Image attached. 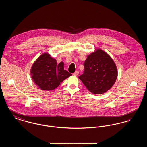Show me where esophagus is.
<instances>
[{"mask_svg": "<svg viewBox=\"0 0 147 147\" xmlns=\"http://www.w3.org/2000/svg\"><path fill=\"white\" fill-rule=\"evenodd\" d=\"M78 74H79V71H75V72L73 73V75L75 76H78Z\"/></svg>", "mask_w": 147, "mask_h": 147, "instance_id": "obj_1", "label": "esophagus"}]
</instances>
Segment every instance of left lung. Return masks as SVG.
Masks as SVG:
<instances>
[{"instance_id": "1", "label": "left lung", "mask_w": 147, "mask_h": 147, "mask_svg": "<svg viewBox=\"0 0 147 147\" xmlns=\"http://www.w3.org/2000/svg\"><path fill=\"white\" fill-rule=\"evenodd\" d=\"M84 73L78 77L86 88L94 94H101L112 88L118 71L112 58L101 49L87 56Z\"/></svg>"}]
</instances>
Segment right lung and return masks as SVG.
<instances>
[{
	"label": "right lung",
	"mask_w": 147,
	"mask_h": 147,
	"mask_svg": "<svg viewBox=\"0 0 147 147\" xmlns=\"http://www.w3.org/2000/svg\"><path fill=\"white\" fill-rule=\"evenodd\" d=\"M33 82L42 90L51 91L57 88L71 74L64 69V63L57 64L56 59L48 53H43L35 61L31 69Z\"/></svg>",
	"instance_id": "add662e5"
}]
</instances>
